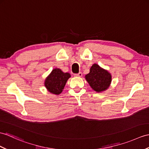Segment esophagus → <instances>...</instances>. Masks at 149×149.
Instances as JSON below:
<instances>
[{
  "label": "esophagus",
  "mask_w": 149,
  "mask_h": 149,
  "mask_svg": "<svg viewBox=\"0 0 149 149\" xmlns=\"http://www.w3.org/2000/svg\"><path fill=\"white\" fill-rule=\"evenodd\" d=\"M75 76H77V77H82V72H79V73H78V74H75Z\"/></svg>",
  "instance_id": "esophagus-1"
}]
</instances>
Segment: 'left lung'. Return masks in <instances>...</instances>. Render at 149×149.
I'll return each mask as SVG.
<instances>
[{
  "label": "left lung",
  "instance_id": "left-lung-1",
  "mask_svg": "<svg viewBox=\"0 0 149 149\" xmlns=\"http://www.w3.org/2000/svg\"><path fill=\"white\" fill-rule=\"evenodd\" d=\"M85 79L93 90L100 93L109 88L112 75L108 71L95 63L91 66L89 73L85 75Z\"/></svg>",
  "mask_w": 149,
  "mask_h": 149
}]
</instances>
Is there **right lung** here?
I'll return each instance as SVG.
<instances>
[{"label": "right lung", "mask_w": 149, "mask_h": 149, "mask_svg": "<svg viewBox=\"0 0 149 149\" xmlns=\"http://www.w3.org/2000/svg\"><path fill=\"white\" fill-rule=\"evenodd\" d=\"M70 76V74L64 73L60 68H54L45 79L44 86L47 91L52 94L58 95L63 91L66 82Z\"/></svg>", "instance_id": "add662e5"}]
</instances>
